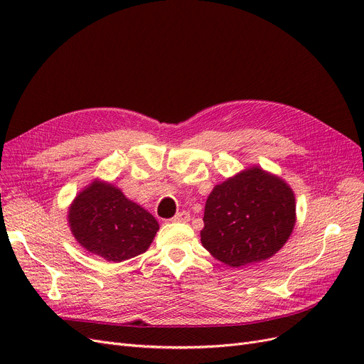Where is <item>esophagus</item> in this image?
Segmentation results:
<instances>
[{
    "instance_id": "esophagus-1",
    "label": "esophagus",
    "mask_w": 364,
    "mask_h": 364,
    "mask_svg": "<svg viewBox=\"0 0 364 364\" xmlns=\"http://www.w3.org/2000/svg\"><path fill=\"white\" fill-rule=\"evenodd\" d=\"M188 220H190V213H186V211H181L173 217V222H176V223H186Z\"/></svg>"
}]
</instances>
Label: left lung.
Listing matches in <instances>:
<instances>
[{
	"label": "left lung",
	"instance_id": "obj_1",
	"mask_svg": "<svg viewBox=\"0 0 364 364\" xmlns=\"http://www.w3.org/2000/svg\"><path fill=\"white\" fill-rule=\"evenodd\" d=\"M294 193L278 176L252 167L208 196L200 241L214 258L241 267L273 257L293 232Z\"/></svg>",
	"mask_w": 364,
	"mask_h": 364
}]
</instances>
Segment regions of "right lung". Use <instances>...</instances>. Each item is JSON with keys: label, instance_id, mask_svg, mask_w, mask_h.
<instances>
[{"label": "right lung", "instance_id": "obj_1", "mask_svg": "<svg viewBox=\"0 0 364 364\" xmlns=\"http://www.w3.org/2000/svg\"><path fill=\"white\" fill-rule=\"evenodd\" d=\"M68 222L77 243L112 262L144 253L159 229L149 211L102 181H94L75 197Z\"/></svg>", "mask_w": 364, "mask_h": 364}]
</instances>
